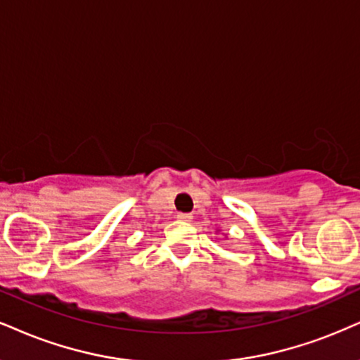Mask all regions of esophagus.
Masks as SVG:
<instances>
[{"label":"esophagus","instance_id":"esophagus-1","mask_svg":"<svg viewBox=\"0 0 360 360\" xmlns=\"http://www.w3.org/2000/svg\"><path fill=\"white\" fill-rule=\"evenodd\" d=\"M176 219H179L180 221H190L193 219V215H190V214H179L176 215Z\"/></svg>","mask_w":360,"mask_h":360}]
</instances>
